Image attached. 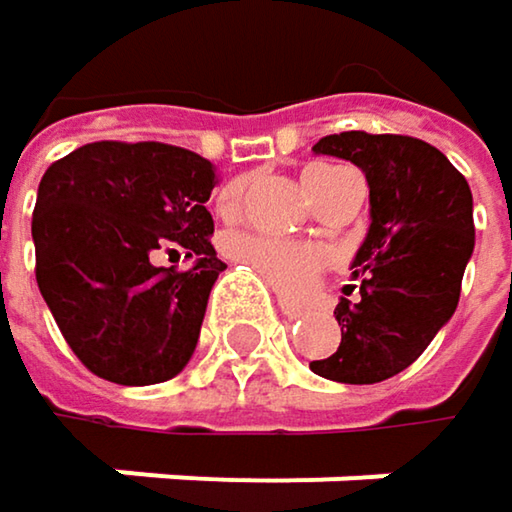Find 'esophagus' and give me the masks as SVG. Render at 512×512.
Wrapping results in <instances>:
<instances>
[{
  "label": "esophagus",
  "instance_id": "1",
  "mask_svg": "<svg viewBox=\"0 0 512 512\" xmlns=\"http://www.w3.org/2000/svg\"><path fill=\"white\" fill-rule=\"evenodd\" d=\"M278 308H281V314H284L287 320H296V317L302 314V305H299V302H290V299H278Z\"/></svg>",
  "mask_w": 512,
  "mask_h": 512
}]
</instances>
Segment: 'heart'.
<instances>
[{
  "instance_id": "b5f03b06",
  "label": "heart",
  "mask_w": 512,
  "mask_h": 512,
  "mask_svg": "<svg viewBox=\"0 0 512 512\" xmlns=\"http://www.w3.org/2000/svg\"><path fill=\"white\" fill-rule=\"evenodd\" d=\"M335 171L338 168H332V165H311L302 174V186H305L311 201H317V195L323 192V183ZM243 195H246V180L228 183L216 198L219 213L234 216L243 204ZM225 249H228V257L234 263H246L249 269H255L257 278H263L275 293L290 296V299L305 296L314 287L317 275L329 263V255L323 246L278 240V237H266V234H234V237H228Z\"/></svg>"
}]
</instances>
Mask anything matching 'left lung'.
I'll list each match as a JSON object with an SVG mask.
<instances>
[{"mask_svg": "<svg viewBox=\"0 0 512 512\" xmlns=\"http://www.w3.org/2000/svg\"><path fill=\"white\" fill-rule=\"evenodd\" d=\"M314 154L350 159L370 186V228L353 260L356 302L341 296V344L311 370L332 382L373 385L421 356L454 317L474 252L468 180L439 148L412 136L361 130L326 136Z\"/></svg>", "mask_w": 512, "mask_h": 512, "instance_id": "8db88e82", "label": "left lung"}]
</instances>
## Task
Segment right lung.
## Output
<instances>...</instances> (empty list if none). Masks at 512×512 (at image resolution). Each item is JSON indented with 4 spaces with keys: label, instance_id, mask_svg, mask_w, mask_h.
<instances>
[{
    "label": "right lung",
    "instance_id": "obj_1",
    "mask_svg": "<svg viewBox=\"0 0 512 512\" xmlns=\"http://www.w3.org/2000/svg\"><path fill=\"white\" fill-rule=\"evenodd\" d=\"M210 159L162 142H91L38 186L35 278L76 358L100 379L154 385L195 353L225 269L210 246ZM189 256L186 270L153 257Z\"/></svg>",
    "mask_w": 512,
    "mask_h": 512
}]
</instances>
